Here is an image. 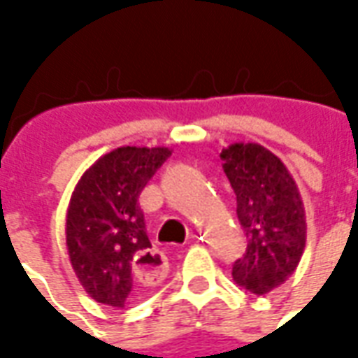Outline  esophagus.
<instances>
[{
    "label": "esophagus",
    "mask_w": 358,
    "mask_h": 358,
    "mask_svg": "<svg viewBox=\"0 0 358 358\" xmlns=\"http://www.w3.org/2000/svg\"><path fill=\"white\" fill-rule=\"evenodd\" d=\"M166 259L157 249H143L134 261V272L145 284H159L166 276Z\"/></svg>",
    "instance_id": "obj_1"
}]
</instances>
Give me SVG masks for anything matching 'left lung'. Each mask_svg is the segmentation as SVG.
<instances>
[{
    "mask_svg": "<svg viewBox=\"0 0 358 358\" xmlns=\"http://www.w3.org/2000/svg\"><path fill=\"white\" fill-rule=\"evenodd\" d=\"M220 159L248 238L232 276L245 289L263 295L284 284L303 255L307 224L299 189L285 164L259 143H232Z\"/></svg>",
    "mask_w": 358,
    "mask_h": 358,
    "instance_id": "obj_1",
    "label": "left lung"
}]
</instances>
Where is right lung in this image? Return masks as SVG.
Here are the masks:
<instances>
[{
    "label": "right lung",
    "instance_id": "right-lung-1",
    "mask_svg": "<svg viewBox=\"0 0 358 358\" xmlns=\"http://www.w3.org/2000/svg\"><path fill=\"white\" fill-rule=\"evenodd\" d=\"M166 148H118L97 159L76 184L66 213V248L76 276L92 299L126 307L153 287L134 272L140 251L151 249L140 194Z\"/></svg>",
    "mask_w": 358,
    "mask_h": 358
}]
</instances>
